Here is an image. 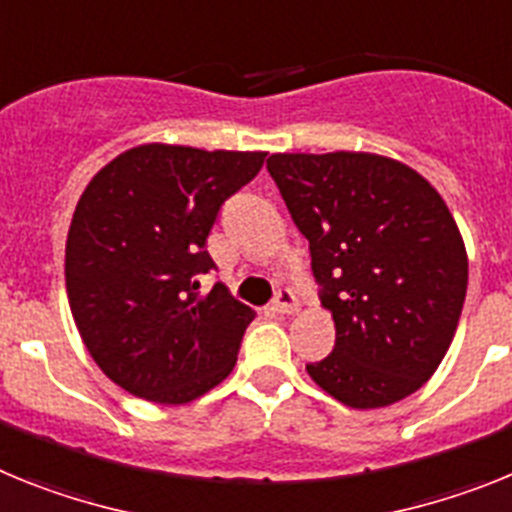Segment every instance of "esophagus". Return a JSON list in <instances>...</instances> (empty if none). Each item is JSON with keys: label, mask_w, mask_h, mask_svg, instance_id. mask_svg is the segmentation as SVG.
I'll use <instances>...</instances> for the list:
<instances>
[{"label": "esophagus", "mask_w": 512, "mask_h": 512, "mask_svg": "<svg viewBox=\"0 0 512 512\" xmlns=\"http://www.w3.org/2000/svg\"><path fill=\"white\" fill-rule=\"evenodd\" d=\"M296 296H293L291 288H281L278 291V296L273 299V311L275 314H293L296 311Z\"/></svg>", "instance_id": "esophagus-1"}]
</instances>
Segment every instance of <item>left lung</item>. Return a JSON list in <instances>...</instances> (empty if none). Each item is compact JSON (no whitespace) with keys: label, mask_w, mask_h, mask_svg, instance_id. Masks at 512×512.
<instances>
[{"label":"left lung","mask_w":512,"mask_h":512,"mask_svg":"<svg viewBox=\"0 0 512 512\" xmlns=\"http://www.w3.org/2000/svg\"><path fill=\"white\" fill-rule=\"evenodd\" d=\"M268 172L335 322V350L306 366L314 384L353 410L410 397L451 348L469 281L441 193L371 151L270 154Z\"/></svg>","instance_id":"left-lung-1"}]
</instances>
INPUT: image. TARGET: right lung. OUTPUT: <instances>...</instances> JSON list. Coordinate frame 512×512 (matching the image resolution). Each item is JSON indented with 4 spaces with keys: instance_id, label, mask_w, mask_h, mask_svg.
I'll return each mask as SVG.
<instances>
[{
    "instance_id": "add662e5",
    "label": "right lung",
    "mask_w": 512,
    "mask_h": 512,
    "mask_svg": "<svg viewBox=\"0 0 512 512\" xmlns=\"http://www.w3.org/2000/svg\"><path fill=\"white\" fill-rule=\"evenodd\" d=\"M265 151L141 144L79 195L66 237V296L84 348L133 397L188 404L237 363L255 311L213 268L206 239L221 203L260 172Z\"/></svg>"
}]
</instances>
